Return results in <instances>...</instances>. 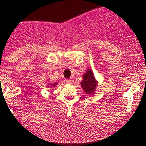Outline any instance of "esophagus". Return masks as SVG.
<instances>
[{"mask_svg": "<svg viewBox=\"0 0 146 146\" xmlns=\"http://www.w3.org/2000/svg\"><path fill=\"white\" fill-rule=\"evenodd\" d=\"M64 82H66V83H71L72 80H70V79H65Z\"/></svg>", "mask_w": 146, "mask_h": 146, "instance_id": "obj_1", "label": "esophagus"}]
</instances>
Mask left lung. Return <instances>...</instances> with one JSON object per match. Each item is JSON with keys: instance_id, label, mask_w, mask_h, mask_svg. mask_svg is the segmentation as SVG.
Wrapping results in <instances>:
<instances>
[{"instance_id": "left-lung-1", "label": "left lung", "mask_w": 146, "mask_h": 146, "mask_svg": "<svg viewBox=\"0 0 146 146\" xmlns=\"http://www.w3.org/2000/svg\"><path fill=\"white\" fill-rule=\"evenodd\" d=\"M82 88L86 94H91L95 90L97 86V82L95 81L93 74L90 70L87 71L83 76V80L81 82Z\"/></svg>"}]
</instances>
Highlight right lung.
I'll use <instances>...</instances> for the list:
<instances>
[{
	"instance_id": "add662e5",
	"label": "right lung",
	"mask_w": 146,
	"mask_h": 146,
	"mask_svg": "<svg viewBox=\"0 0 146 146\" xmlns=\"http://www.w3.org/2000/svg\"><path fill=\"white\" fill-rule=\"evenodd\" d=\"M54 85H55V84H54Z\"/></svg>"
}]
</instances>
